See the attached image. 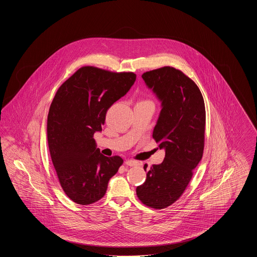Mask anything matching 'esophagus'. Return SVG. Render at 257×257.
<instances>
[{"label":"esophagus","mask_w":257,"mask_h":257,"mask_svg":"<svg viewBox=\"0 0 257 257\" xmlns=\"http://www.w3.org/2000/svg\"><path fill=\"white\" fill-rule=\"evenodd\" d=\"M125 165H127V166H129V167H135V166H138V165H139V162L134 161V160H127V161L125 162Z\"/></svg>","instance_id":"esophagus-1"}]
</instances>
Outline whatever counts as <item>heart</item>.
Here are the masks:
<instances>
[{"instance_id":"1","label":"heart","mask_w":257,"mask_h":257,"mask_svg":"<svg viewBox=\"0 0 257 257\" xmlns=\"http://www.w3.org/2000/svg\"><path fill=\"white\" fill-rule=\"evenodd\" d=\"M144 102H151V101H149V100H144Z\"/></svg>"}]
</instances>
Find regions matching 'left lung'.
I'll use <instances>...</instances> for the list:
<instances>
[{
  "label": "left lung",
  "instance_id": "1",
  "mask_svg": "<svg viewBox=\"0 0 257 257\" xmlns=\"http://www.w3.org/2000/svg\"><path fill=\"white\" fill-rule=\"evenodd\" d=\"M142 77L162 101L152 137L166 155L163 163L150 167L146 182L136 192L145 205L164 209L183 195L202 158L205 105L196 83L179 69L164 66Z\"/></svg>",
  "mask_w": 257,
  "mask_h": 257
}]
</instances>
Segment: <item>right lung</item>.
I'll return each instance as SVG.
<instances>
[{"label": "right lung", "instance_id": "add662e5", "mask_svg": "<svg viewBox=\"0 0 257 257\" xmlns=\"http://www.w3.org/2000/svg\"><path fill=\"white\" fill-rule=\"evenodd\" d=\"M136 77L83 66L59 87L51 103V159L63 192L78 204H92L105 196L109 180L123 164L119 156L102 155L93 135L102 130L107 110L128 92Z\"/></svg>", "mask_w": 257, "mask_h": 257}]
</instances>
